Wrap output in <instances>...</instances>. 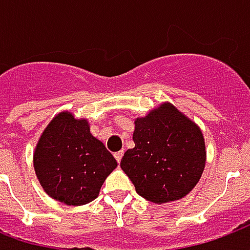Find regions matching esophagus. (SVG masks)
Segmentation results:
<instances>
[{"mask_svg":"<svg viewBox=\"0 0 250 250\" xmlns=\"http://www.w3.org/2000/svg\"><path fill=\"white\" fill-rule=\"evenodd\" d=\"M123 156H124V150H120V152L114 153V158L117 160V163H120V161H121Z\"/></svg>","mask_w":250,"mask_h":250,"instance_id":"esophagus-1","label":"esophagus"}]
</instances>
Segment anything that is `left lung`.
I'll list each match as a JSON object with an SVG mask.
<instances>
[{
  "mask_svg": "<svg viewBox=\"0 0 250 250\" xmlns=\"http://www.w3.org/2000/svg\"><path fill=\"white\" fill-rule=\"evenodd\" d=\"M134 147L121 167L136 192L154 204L185 197L197 185L207 163L205 140L197 124L170 103L134 120Z\"/></svg>",
  "mask_w": 250,
  "mask_h": 250,
  "instance_id": "1",
  "label": "left lung"
}]
</instances>
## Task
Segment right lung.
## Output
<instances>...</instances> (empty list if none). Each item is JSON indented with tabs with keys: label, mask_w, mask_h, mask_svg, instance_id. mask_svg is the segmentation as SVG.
<instances>
[{
	"label": "right lung",
	"mask_w": 250,
	"mask_h": 250,
	"mask_svg": "<svg viewBox=\"0 0 250 250\" xmlns=\"http://www.w3.org/2000/svg\"><path fill=\"white\" fill-rule=\"evenodd\" d=\"M33 165L49 197L80 207L98 197L117 161L90 133L86 118L61 112L43 129L33 153Z\"/></svg>",
	"instance_id": "obj_1"
}]
</instances>
